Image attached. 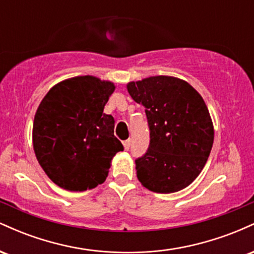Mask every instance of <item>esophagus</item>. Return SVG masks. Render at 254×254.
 Segmentation results:
<instances>
[{
  "label": "esophagus",
  "mask_w": 254,
  "mask_h": 254,
  "mask_svg": "<svg viewBox=\"0 0 254 254\" xmlns=\"http://www.w3.org/2000/svg\"><path fill=\"white\" fill-rule=\"evenodd\" d=\"M130 144H131L130 138H129V139H127V141H124V142H123L124 149H125V150H129V149H130Z\"/></svg>",
  "instance_id": "1"
}]
</instances>
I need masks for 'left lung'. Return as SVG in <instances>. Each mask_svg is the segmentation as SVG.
<instances>
[{"mask_svg":"<svg viewBox=\"0 0 254 254\" xmlns=\"http://www.w3.org/2000/svg\"><path fill=\"white\" fill-rule=\"evenodd\" d=\"M127 92L143 105L149 147L135 160L137 178L157 193H172L193 182L206 164L214 127L203 98L177 77L153 76L127 83Z\"/></svg>","mask_w":254,"mask_h":254,"instance_id":"1","label":"left lung"}]
</instances>
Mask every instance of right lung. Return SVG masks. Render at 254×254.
<instances>
[{"label": "right lung", "mask_w": 254, "mask_h": 254, "mask_svg": "<svg viewBox=\"0 0 254 254\" xmlns=\"http://www.w3.org/2000/svg\"><path fill=\"white\" fill-rule=\"evenodd\" d=\"M115 84L77 76L52 87L33 122V148L48 177L69 191L94 189L106 180L111 160L124 150L115 119L104 107Z\"/></svg>", "instance_id": "1"}]
</instances>
